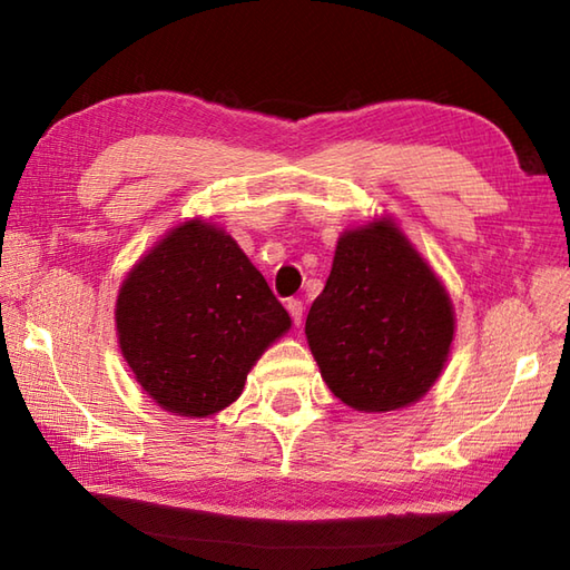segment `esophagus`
Masks as SVG:
<instances>
[{"label": "esophagus", "mask_w": 570, "mask_h": 570, "mask_svg": "<svg viewBox=\"0 0 570 570\" xmlns=\"http://www.w3.org/2000/svg\"><path fill=\"white\" fill-rule=\"evenodd\" d=\"M286 308H288V313H292L294 323L301 325V318H304V304H301L298 298H288V301H286Z\"/></svg>", "instance_id": "obj_1"}]
</instances>
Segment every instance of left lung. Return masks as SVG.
I'll return each instance as SVG.
<instances>
[{
	"label": "left lung",
	"mask_w": 570,
	"mask_h": 570,
	"mask_svg": "<svg viewBox=\"0 0 570 570\" xmlns=\"http://www.w3.org/2000/svg\"><path fill=\"white\" fill-rule=\"evenodd\" d=\"M455 331L439 276L392 220H374L337 239L306 337L323 382L357 411L419 402L439 380Z\"/></svg>",
	"instance_id": "8db88e82"
}]
</instances>
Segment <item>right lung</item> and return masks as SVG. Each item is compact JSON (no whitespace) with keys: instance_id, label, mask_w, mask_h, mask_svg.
<instances>
[{"instance_id":"right-lung-1","label":"right lung","mask_w":570,"mask_h":570,"mask_svg":"<svg viewBox=\"0 0 570 570\" xmlns=\"http://www.w3.org/2000/svg\"><path fill=\"white\" fill-rule=\"evenodd\" d=\"M119 347L141 390L178 416H213L292 328L266 278L225 229L174 227L125 278L115 308Z\"/></svg>"}]
</instances>
